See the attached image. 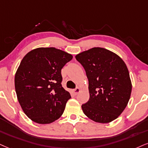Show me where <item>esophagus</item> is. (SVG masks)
Masks as SVG:
<instances>
[{"label":"esophagus","mask_w":148,"mask_h":148,"mask_svg":"<svg viewBox=\"0 0 148 148\" xmlns=\"http://www.w3.org/2000/svg\"><path fill=\"white\" fill-rule=\"evenodd\" d=\"M80 90H81V89H80V88H79V87H77V88L74 89V90H73V93L75 95H77L80 92Z\"/></svg>","instance_id":"34e87169"}]
</instances>
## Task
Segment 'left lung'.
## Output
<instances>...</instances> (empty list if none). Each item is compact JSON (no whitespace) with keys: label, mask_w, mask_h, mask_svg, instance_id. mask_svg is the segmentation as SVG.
Masks as SVG:
<instances>
[{"label":"left lung","mask_w":148,"mask_h":148,"mask_svg":"<svg viewBox=\"0 0 148 148\" xmlns=\"http://www.w3.org/2000/svg\"><path fill=\"white\" fill-rule=\"evenodd\" d=\"M88 79L89 100L82 106L92 121L107 123L114 121L127 106L132 92L128 69L118 55L94 47L75 56Z\"/></svg>","instance_id":"1"}]
</instances>
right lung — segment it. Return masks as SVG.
<instances>
[{
    "label": "right lung",
    "instance_id": "1",
    "mask_svg": "<svg viewBox=\"0 0 148 148\" xmlns=\"http://www.w3.org/2000/svg\"><path fill=\"white\" fill-rule=\"evenodd\" d=\"M73 56L54 48L32 50L22 60L15 75V89L25 114L40 124L59 119L71 97L61 84V70Z\"/></svg>",
    "mask_w": 148,
    "mask_h": 148
}]
</instances>
